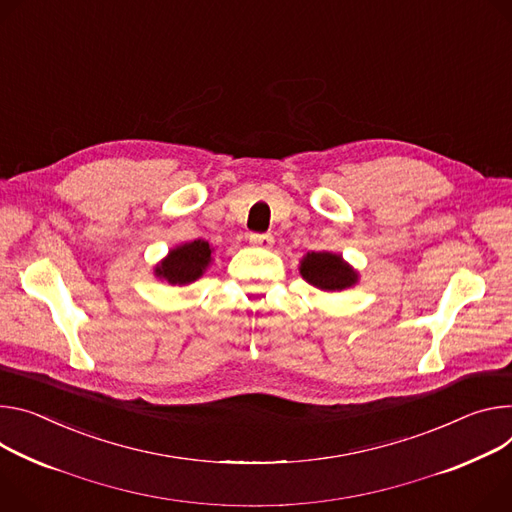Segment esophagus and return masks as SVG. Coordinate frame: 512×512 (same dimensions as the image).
<instances>
[{
    "mask_svg": "<svg viewBox=\"0 0 512 512\" xmlns=\"http://www.w3.org/2000/svg\"><path fill=\"white\" fill-rule=\"evenodd\" d=\"M249 243L255 247H261V249H271L275 241L271 235H259V232H253V235L249 237Z\"/></svg>",
    "mask_w": 512,
    "mask_h": 512,
    "instance_id": "esophagus-1",
    "label": "esophagus"
}]
</instances>
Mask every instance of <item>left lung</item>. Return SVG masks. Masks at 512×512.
<instances>
[{"label": "left lung", "mask_w": 512, "mask_h": 512, "mask_svg": "<svg viewBox=\"0 0 512 512\" xmlns=\"http://www.w3.org/2000/svg\"><path fill=\"white\" fill-rule=\"evenodd\" d=\"M300 275L320 292H343L359 282V271L333 251H310L300 261Z\"/></svg>", "instance_id": "1"}]
</instances>
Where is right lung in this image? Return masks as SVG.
Wrapping results in <instances>:
<instances>
[{"instance_id":"obj_1","label":"right lung","mask_w":512,"mask_h":512,"mask_svg":"<svg viewBox=\"0 0 512 512\" xmlns=\"http://www.w3.org/2000/svg\"><path fill=\"white\" fill-rule=\"evenodd\" d=\"M214 249L208 241L196 239L192 243H181L153 267L155 277L171 286H190L206 273L212 265Z\"/></svg>"}]
</instances>
